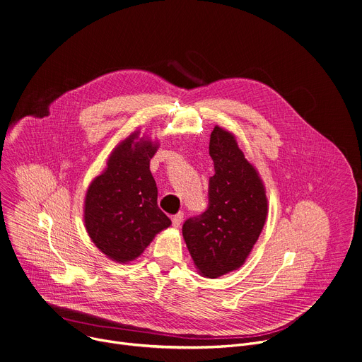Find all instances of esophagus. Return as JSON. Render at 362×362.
<instances>
[{
    "instance_id": "1",
    "label": "esophagus",
    "mask_w": 362,
    "mask_h": 362,
    "mask_svg": "<svg viewBox=\"0 0 362 362\" xmlns=\"http://www.w3.org/2000/svg\"><path fill=\"white\" fill-rule=\"evenodd\" d=\"M183 218H185L183 212H179V214L173 215V216H172V223H173V226H175V228H179L180 223L183 222Z\"/></svg>"
}]
</instances>
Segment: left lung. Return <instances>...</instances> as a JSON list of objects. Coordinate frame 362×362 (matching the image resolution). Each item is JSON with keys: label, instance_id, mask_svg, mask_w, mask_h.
I'll return each instance as SVG.
<instances>
[{"label": "left lung", "instance_id": "1", "mask_svg": "<svg viewBox=\"0 0 362 362\" xmlns=\"http://www.w3.org/2000/svg\"><path fill=\"white\" fill-rule=\"evenodd\" d=\"M209 154L215 175L208 209L186 219L182 232L199 272L218 278L243 265L264 229L268 202L262 180L229 132L214 129Z\"/></svg>", "mask_w": 362, "mask_h": 362}]
</instances>
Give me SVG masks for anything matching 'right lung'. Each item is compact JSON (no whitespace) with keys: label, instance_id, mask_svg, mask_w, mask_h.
<instances>
[{"label":"right lung","instance_id":"obj_1","mask_svg":"<svg viewBox=\"0 0 362 362\" xmlns=\"http://www.w3.org/2000/svg\"><path fill=\"white\" fill-rule=\"evenodd\" d=\"M136 139L137 133L113 150L107 169L91 182L84 203L88 236L120 264L133 261L172 223L159 209L158 186L150 172L158 144Z\"/></svg>","mask_w":362,"mask_h":362}]
</instances>
